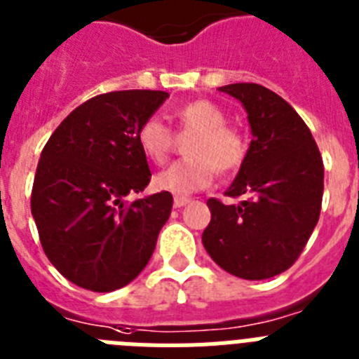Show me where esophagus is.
I'll return each mask as SVG.
<instances>
[{"instance_id":"obj_1","label":"esophagus","mask_w":359,"mask_h":359,"mask_svg":"<svg viewBox=\"0 0 359 359\" xmlns=\"http://www.w3.org/2000/svg\"><path fill=\"white\" fill-rule=\"evenodd\" d=\"M189 202H191V198H189V197H180V195H177V197L173 198V205H175V208H182V205L189 204Z\"/></svg>"}]
</instances>
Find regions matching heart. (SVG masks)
<instances>
[{
	"instance_id": "b5f03b06",
	"label": "heart",
	"mask_w": 359,
	"mask_h": 359,
	"mask_svg": "<svg viewBox=\"0 0 359 359\" xmlns=\"http://www.w3.org/2000/svg\"><path fill=\"white\" fill-rule=\"evenodd\" d=\"M180 133H195L188 141L189 157L173 162L155 177V186L162 191L193 193L208 188L218 173H235L248 158V137L236 126L227 124L224 110L213 101L195 99L175 110ZM137 142L146 158L162 164L170 157L175 133L158 117H149L139 126Z\"/></svg>"
}]
</instances>
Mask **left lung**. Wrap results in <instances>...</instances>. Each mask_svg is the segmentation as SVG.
<instances>
[{
  "instance_id": "8db88e82",
  "label": "left lung",
  "mask_w": 359,
  "mask_h": 359,
  "mask_svg": "<svg viewBox=\"0 0 359 359\" xmlns=\"http://www.w3.org/2000/svg\"><path fill=\"white\" fill-rule=\"evenodd\" d=\"M238 99L253 132L248 158L227 197L210 198L211 222L202 233L210 257L227 273L266 280L287 271L320 218L323 161L311 130L278 93L257 83L218 88Z\"/></svg>"
}]
</instances>
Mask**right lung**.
<instances>
[{
	"label": "right lung",
	"instance_id": "1",
	"mask_svg": "<svg viewBox=\"0 0 359 359\" xmlns=\"http://www.w3.org/2000/svg\"><path fill=\"white\" fill-rule=\"evenodd\" d=\"M166 97L161 90L95 95L77 106L43 148L30 208L45 255L79 287H124L154 255L173 208L171 193L124 198L151 179L137 132Z\"/></svg>",
	"mask_w": 359,
	"mask_h": 359
}]
</instances>
